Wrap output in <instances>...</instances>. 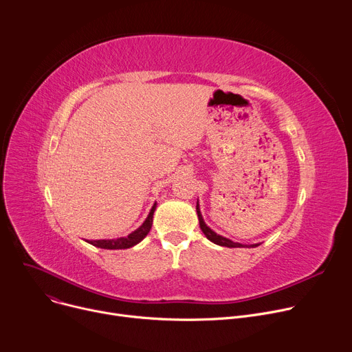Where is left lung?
I'll list each match as a JSON object with an SVG mask.
<instances>
[{
    "label": "left lung",
    "instance_id": "obj_1",
    "mask_svg": "<svg viewBox=\"0 0 352 352\" xmlns=\"http://www.w3.org/2000/svg\"><path fill=\"white\" fill-rule=\"evenodd\" d=\"M197 213H198V219H199V226H201V230L204 232V234L206 236V239L208 240H210L212 243H214V244H217V245H221V247H229V248H243V247H247V248H255V247H258L260 245V243H255V244H241V243H234V241H232L230 239H226V237H223V236H220V234H217L216 232H213L206 223H205V220H204V217H202V213H201V208H199V202H197Z\"/></svg>",
    "mask_w": 352,
    "mask_h": 352
}]
</instances>
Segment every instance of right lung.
<instances>
[{
  "mask_svg": "<svg viewBox=\"0 0 352 352\" xmlns=\"http://www.w3.org/2000/svg\"><path fill=\"white\" fill-rule=\"evenodd\" d=\"M157 208V204H154L150 209V213L147 214L146 220L143 221V225L138 228L135 232H132L129 236L126 237H119V239H112V240H87V243L98 247V248H105V250H123V248H131L136 244H139L150 232L151 225H153V214Z\"/></svg>",
  "mask_w": 352,
  "mask_h": 352,
  "instance_id": "add662e5",
  "label": "right lung"
}]
</instances>
